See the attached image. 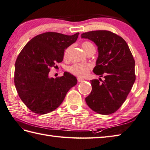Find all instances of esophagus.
Wrapping results in <instances>:
<instances>
[{"instance_id": "34e87169", "label": "esophagus", "mask_w": 150, "mask_h": 150, "mask_svg": "<svg viewBox=\"0 0 150 150\" xmlns=\"http://www.w3.org/2000/svg\"><path fill=\"white\" fill-rule=\"evenodd\" d=\"M77 81L79 83H81V82H83L84 81V79H82V78H80V77H78L77 78Z\"/></svg>"}]
</instances>
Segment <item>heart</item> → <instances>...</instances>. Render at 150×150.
<instances>
[{
    "label": "heart",
    "instance_id": "heart-1",
    "mask_svg": "<svg viewBox=\"0 0 150 150\" xmlns=\"http://www.w3.org/2000/svg\"><path fill=\"white\" fill-rule=\"evenodd\" d=\"M82 45H83V48L84 49V51L86 52V53L89 51V50L95 49L94 45H93L92 43H90L89 42H84ZM70 48L71 47H69L66 49L65 52H64V58H66L67 57V54H68ZM92 68V66L90 64L75 63L74 64H73L72 66L67 67V70H68L70 73H72L73 75L78 76V77H83L88 74V73L90 72Z\"/></svg>",
    "mask_w": 150,
    "mask_h": 150
}]
</instances>
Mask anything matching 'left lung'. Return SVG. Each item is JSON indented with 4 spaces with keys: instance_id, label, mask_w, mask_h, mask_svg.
Instances as JSON below:
<instances>
[{
    "instance_id": "obj_1",
    "label": "left lung",
    "mask_w": 150,
    "mask_h": 150,
    "mask_svg": "<svg viewBox=\"0 0 150 150\" xmlns=\"http://www.w3.org/2000/svg\"><path fill=\"white\" fill-rule=\"evenodd\" d=\"M81 38L88 39L98 47V57L93 69L102 77L90 81L92 90L85 98L94 112L107 115L115 112L122 106L135 81V62L125 41L107 30L85 32Z\"/></svg>"
}]
</instances>
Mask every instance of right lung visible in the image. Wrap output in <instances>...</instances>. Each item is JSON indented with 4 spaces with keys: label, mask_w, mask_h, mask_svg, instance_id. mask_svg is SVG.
<instances>
[{
    "label": "right lung",
    "mask_w": 150,
    "mask_h": 150,
    "mask_svg": "<svg viewBox=\"0 0 150 150\" xmlns=\"http://www.w3.org/2000/svg\"><path fill=\"white\" fill-rule=\"evenodd\" d=\"M79 34L45 32L32 38L21 51L15 64V86L21 99L33 112L54 110L77 84V79L69 72L56 79L50 77L49 73L63 60L64 51L77 41Z\"/></svg>",
    "instance_id": "add662e5"
}]
</instances>
